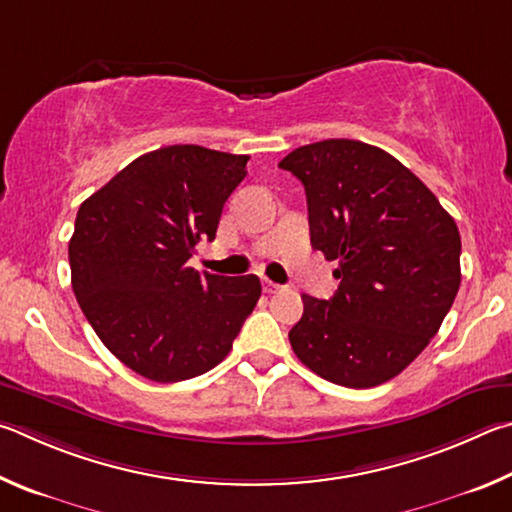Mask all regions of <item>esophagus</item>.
Wrapping results in <instances>:
<instances>
[{
	"mask_svg": "<svg viewBox=\"0 0 512 512\" xmlns=\"http://www.w3.org/2000/svg\"><path fill=\"white\" fill-rule=\"evenodd\" d=\"M263 290H265L267 294H274V292H279V290H281V285H279V283H274V281H270V279H263Z\"/></svg>",
	"mask_w": 512,
	"mask_h": 512,
	"instance_id": "esophagus-1",
	"label": "esophagus"
}]
</instances>
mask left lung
Segmentation results:
<instances>
[{
	"label": "left lung",
	"mask_w": 512,
	"mask_h": 512,
	"mask_svg": "<svg viewBox=\"0 0 512 512\" xmlns=\"http://www.w3.org/2000/svg\"><path fill=\"white\" fill-rule=\"evenodd\" d=\"M279 166L306 188L312 247L339 263L333 297L301 294L292 351L339 387H378L425 351L452 308L456 222L407 166L364 141L310 143Z\"/></svg>",
	"instance_id": "left-lung-1"
}]
</instances>
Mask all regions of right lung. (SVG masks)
Returning a JSON list of instances; mask_svg holds the SVG:
<instances>
[{
  "mask_svg": "<svg viewBox=\"0 0 512 512\" xmlns=\"http://www.w3.org/2000/svg\"><path fill=\"white\" fill-rule=\"evenodd\" d=\"M247 155L202 146L146 152L80 204L69 240L71 288L107 351L152 382L218 366L261 299L258 276L200 274Z\"/></svg>",
  "mask_w": 512,
  "mask_h": 512,
  "instance_id": "add662e5",
  "label": "right lung"
}]
</instances>
